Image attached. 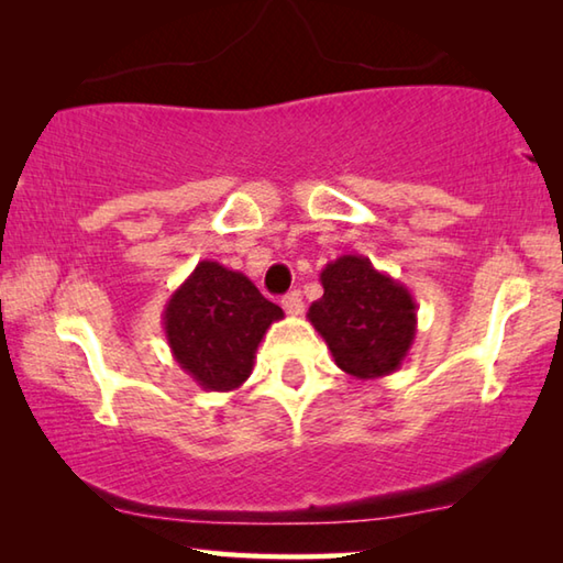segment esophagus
Listing matches in <instances>:
<instances>
[{"label": "esophagus", "mask_w": 563, "mask_h": 563, "mask_svg": "<svg viewBox=\"0 0 563 563\" xmlns=\"http://www.w3.org/2000/svg\"><path fill=\"white\" fill-rule=\"evenodd\" d=\"M283 308H285V312H288V316H300L302 312V295L298 292V290H292V292H288L283 298Z\"/></svg>", "instance_id": "34e87169"}]
</instances>
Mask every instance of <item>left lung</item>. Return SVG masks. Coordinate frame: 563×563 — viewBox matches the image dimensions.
Instances as JSON below:
<instances>
[{
    "mask_svg": "<svg viewBox=\"0 0 563 563\" xmlns=\"http://www.w3.org/2000/svg\"><path fill=\"white\" fill-rule=\"evenodd\" d=\"M322 298L308 320L328 342L335 365L357 379L397 373L417 335V302L365 255H340L320 273Z\"/></svg>",
    "mask_w": 563,
    "mask_h": 563,
    "instance_id": "obj_1",
    "label": "left lung"
}]
</instances>
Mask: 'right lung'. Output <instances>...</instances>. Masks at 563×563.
Here are the masks:
<instances>
[{"label":"right lung","instance_id":"obj_1","mask_svg":"<svg viewBox=\"0 0 563 563\" xmlns=\"http://www.w3.org/2000/svg\"><path fill=\"white\" fill-rule=\"evenodd\" d=\"M283 316L243 273L201 261L170 292L164 332L170 355L198 387L233 393L251 377L255 350Z\"/></svg>","mask_w":563,"mask_h":563}]
</instances>
